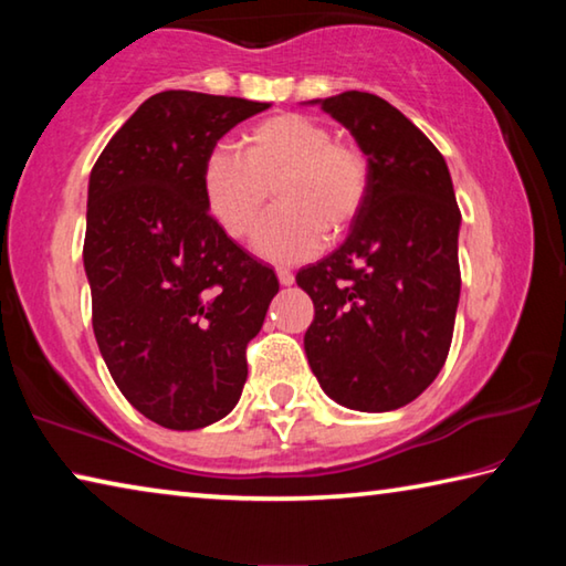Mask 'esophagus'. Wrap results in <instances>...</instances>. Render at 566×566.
<instances>
[{"mask_svg": "<svg viewBox=\"0 0 566 566\" xmlns=\"http://www.w3.org/2000/svg\"><path fill=\"white\" fill-rule=\"evenodd\" d=\"M276 280H280V284L290 286V284H294V274H292V270H286V266H276Z\"/></svg>", "mask_w": 566, "mask_h": 566, "instance_id": "1", "label": "esophagus"}]
</instances>
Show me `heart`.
<instances>
[{"label":"heart","mask_w":566,"mask_h":566,"mask_svg":"<svg viewBox=\"0 0 566 566\" xmlns=\"http://www.w3.org/2000/svg\"><path fill=\"white\" fill-rule=\"evenodd\" d=\"M209 214L222 232L244 242L262 224L270 189L276 209L256 237V252L294 262L342 237L359 217L369 191V161L352 142L304 114L284 112L249 127L239 155L227 145L209 151L202 169Z\"/></svg>","instance_id":"heart-1"}]
</instances>
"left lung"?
<instances>
[{"instance_id":"obj_1","label":"left lung","mask_w":566,"mask_h":566,"mask_svg":"<svg viewBox=\"0 0 566 566\" xmlns=\"http://www.w3.org/2000/svg\"><path fill=\"white\" fill-rule=\"evenodd\" d=\"M369 161V191L339 249L296 274L312 296L306 359L342 407L409 405L444 367L459 304V212L439 149L377 94L317 99Z\"/></svg>"}]
</instances>
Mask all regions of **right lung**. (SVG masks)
Wrapping results in <instances>:
<instances>
[{
	"label": "right lung",
	"instance_id": "1",
	"mask_svg": "<svg viewBox=\"0 0 566 566\" xmlns=\"http://www.w3.org/2000/svg\"><path fill=\"white\" fill-rule=\"evenodd\" d=\"M266 102L169 90L149 97L90 177L84 270L92 327L114 385L167 429L227 417L247 381L274 270L249 256L207 212L209 151Z\"/></svg>",
	"mask_w": 566,
	"mask_h": 566
}]
</instances>
